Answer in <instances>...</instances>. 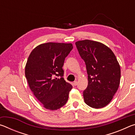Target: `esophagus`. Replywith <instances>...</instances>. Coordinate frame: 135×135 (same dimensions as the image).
Segmentation results:
<instances>
[{
  "label": "esophagus",
  "instance_id": "obj_1",
  "mask_svg": "<svg viewBox=\"0 0 135 135\" xmlns=\"http://www.w3.org/2000/svg\"><path fill=\"white\" fill-rule=\"evenodd\" d=\"M73 84H74V86H76L77 84V81H75L73 82Z\"/></svg>",
  "mask_w": 135,
  "mask_h": 135
}]
</instances>
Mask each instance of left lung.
<instances>
[{
    "label": "left lung",
    "mask_w": 135,
    "mask_h": 135,
    "mask_svg": "<svg viewBox=\"0 0 135 135\" xmlns=\"http://www.w3.org/2000/svg\"><path fill=\"white\" fill-rule=\"evenodd\" d=\"M86 65L88 85L83 91L85 103L101 108L113 99L120 85L121 71L113 51L102 43L84 40L75 43Z\"/></svg>",
    "instance_id": "left-lung-1"
}]
</instances>
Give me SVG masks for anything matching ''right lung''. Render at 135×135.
<instances>
[{
    "label": "right lung",
    "mask_w": 135,
    "mask_h": 135,
    "mask_svg": "<svg viewBox=\"0 0 135 135\" xmlns=\"http://www.w3.org/2000/svg\"><path fill=\"white\" fill-rule=\"evenodd\" d=\"M73 47L71 43H43L27 59L25 74L30 88L47 109L56 110L67 103L73 86L63 78L62 67Z\"/></svg>",
    "instance_id": "1"
}]
</instances>
